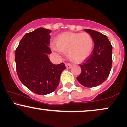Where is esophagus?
I'll return each instance as SVG.
<instances>
[{
  "mask_svg": "<svg viewBox=\"0 0 127 127\" xmlns=\"http://www.w3.org/2000/svg\"><path fill=\"white\" fill-rule=\"evenodd\" d=\"M65 67H66L67 68H70L71 67H72V64H71L70 63H65Z\"/></svg>",
  "mask_w": 127,
  "mask_h": 127,
  "instance_id": "34e87169",
  "label": "esophagus"
}]
</instances>
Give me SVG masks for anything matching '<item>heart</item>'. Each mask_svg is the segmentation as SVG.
Returning <instances> with one entry per match:
<instances>
[{"label":"heart","instance_id":"b5f03b06","mask_svg":"<svg viewBox=\"0 0 127 127\" xmlns=\"http://www.w3.org/2000/svg\"><path fill=\"white\" fill-rule=\"evenodd\" d=\"M56 48L67 52L69 59L75 63H81L88 59L93 52L94 40L88 33L64 32L57 36L55 40Z\"/></svg>","mask_w":127,"mask_h":127}]
</instances>
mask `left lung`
<instances>
[{
	"mask_svg": "<svg viewBox=\"0 0 127 127\" xmlns=\"http://www.w3.org/2000/svg\"><path fill=\"white\" fill-rule=\"evenodd\" d=\"M84 30L93 37L94 46L90 56L80 65L82 72L76 79L84 87H95L108 78L112 64V46L107 36L100 32Z\"/></svg>",
	"mask_w": 127,
	"mask_h": 127,
	"instance_id": "left-lung-1",
	"label": "left lung"
}]
</instances>
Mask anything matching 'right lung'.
<instances>
[{"mask_svg":"<svg viewBox=\"0 0 127 127\" xmlns=\"http://www.w3.org/2000/svg\"><path fill=\"white\" fill-rule=\"evenodd\" d=\"M51 30L39 27L27 33L15 51L17 75L22 84L33 93L46 95L59 85L61 73L66 68L64 63L54 65L48 55Z\"/></svg>","mask_w":127,"mask_h":127,"instance_id":"add662e5","label":"right lung"}]
</instances>
